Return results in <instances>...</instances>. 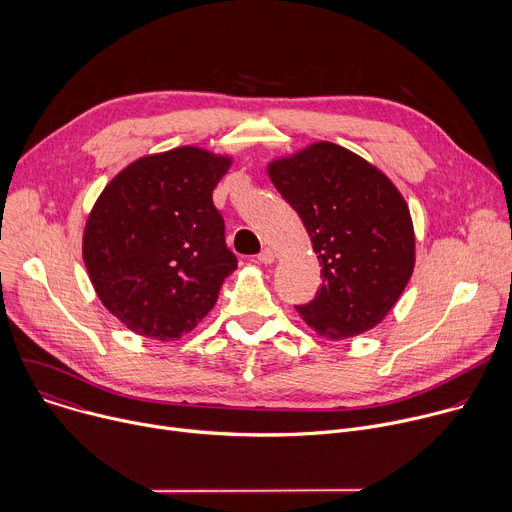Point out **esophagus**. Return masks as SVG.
<instances>
[{
    "label": "esophagus",
    "instance_id": "obj_1",
    "mask_svg": "<svg viewBox=\"0 0 512 512\" xmlns=\"http://www.w3.org/2000/svg\"><path fill=\"white\" fill-rule=\"evenodd\" d=\"M257 259H259L261 263H265V265H271V263L275 261V251H273L271 247H265V249L257 255Z\"/></svg>",
    "mask_w": 512,
    "mask_h": 512
}]
</instances>
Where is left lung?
Listing matches in <instances>:
<instances>
[{"label": "left lung", "mask_w": 512, "mask_h": 512, "mask_svg": "<svg viewBox=\"0 0 512 512\" xmlns=\"http://www.w3.org/2000/svg\"><path fill=\"white\" fill-rule=\"evenodd\" d=\"M269 178L294 208L322 265L316 298L296 306L310 328L344 340L375 328L413 273L409 208L393 182L330 141L269 164Z\"/></svg>", "instance_id": "1"}]
</instances>
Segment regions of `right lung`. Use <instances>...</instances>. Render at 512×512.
Segmentation results:
<instances>
[{"instance_id": "1", "label": "right lung", "mask_w": 512, "mask_h": 512, "mask_svg": "<svg viewBox=\"0 0 512 512\" xmlns=\"http://www.w3.org/2000/svg\"><path fill=\"white\" fill-rule=\"evenodd\" d=\"M229 168L231 158L184 145L129 164L97 198L83 259L99 300L131 332L180 338L237 269L212 202Z\"/></svg>"}]
</instances>
